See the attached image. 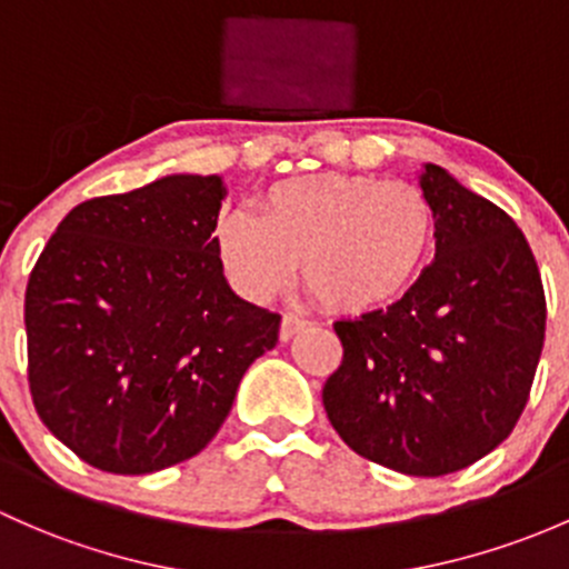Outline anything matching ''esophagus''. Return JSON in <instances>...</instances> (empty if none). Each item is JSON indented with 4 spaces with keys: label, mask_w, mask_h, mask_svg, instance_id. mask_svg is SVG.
<instances>
[{
    "label": "esophagus",
    "mask_w": 569,
    "mask_h": 569,
    "mask_svg": "<svg viewBox=\"0 0 569 569\" xmlns=\"http://www.w3.org/2000/svg\"><path fill=\"white\" fill-rule=\"evenodd\" d=\"M305 327H308V321L300 319V316L286 313L283 321H280V340H291L297 332L305 330Z\"/></svg>",
    "instance_id": "1"
}]
</instances>
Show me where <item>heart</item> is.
<instances>
[{
  "mask_svg": "<svg viewBox=\"0 0 569 569\" xmlns=\"http://www.w3.org/2000/svg\"><path fill=\"white\" fill-rule=\"evenodd\" d=\"M433 207L417 184L368 174H313L272 184L261 214L231 209L214 229L220 264L250 302L302 280L327 308L365 313L420 272Z\"/></svg>",
  "mask_w": 569,
  "mask_h": 569,
  "instance_id": "b5f03b06",
  "label": "heart"
}]
</instances>
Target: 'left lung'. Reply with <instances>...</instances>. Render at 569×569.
Listing matches in <instances>:
<instances>
[{
	"label": "left lung",
	"instance_id": "1",
	"mask_svg": "<svg viewBox=\"0 0 569 569\" xmlns=\"http://www.w3.org/2000/svg\"><path fill=\"white\" fill-rule=\"evenodd\" d=\"M436 256L387 308L335 321L343 362L325 411L357 456L441 477L516 428L546 340V291L516 220L426 163Z\"/></svg>",
	"mask_w": 569,
	"mask_h": 569
}]
</instances>
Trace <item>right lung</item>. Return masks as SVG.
I'll return each instance as SVG.
<instances>
[{
  "instance_id": "1",
  "label": "right lung",
  "mask_w": 569,
  "mask_h": 569,
  "mask_svg": "<svg viewBox=\"0 0 569 569\" xmlns=\"http://www.w3.org/2000/svg\"><path fill=\"white\" fill-rule=\"evenodd\" d=\"M223 179L171 174L73 207L29 274V392L94 469L149 475L212 441L280 316L226 283Z\"/></svg>"
}]
</instances>
